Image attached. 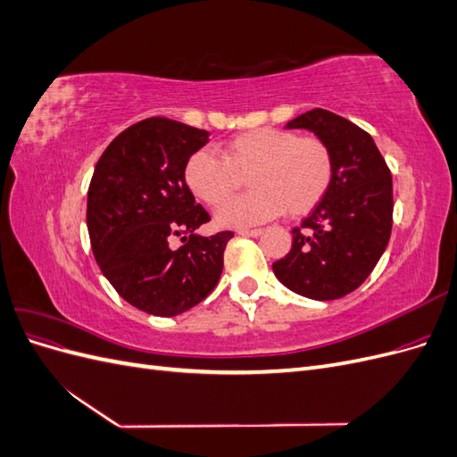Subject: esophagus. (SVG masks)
<instances>
[{
	"label": "esophagus",
	"mask_w": 457,
	"mask_h": 457,
	"mask_svg": "<svg viewBox=\"0 0 457 457\" xmlns=\"http://www.w3.org/2000/svg\"><path fill=\"white\" fill-rule=\"evenodd\" d=\"M240 237H252V238H257L262 234V228H240L238 230Z\"/></svg>",
	"instance_id": "obj_1"
}]
</instances>
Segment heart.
Listing matches in <instances>:
<instances>
[{"label":"heart","mask_w":457,"mask_h":457,"mask_svg":"<svg viewBox=\"0 0 457 457\" xmlns=\"http://www.w3.org/2000/svg\"><path fill=\"white\" fill-rule=\"evenodd\" d=\"M248 173L253 188L245 197L220 205L219 227L247 228L280 215L311 212L322 200L334 177L329 148L314 137L282 129L245 131L220 146V158L210 150L192 152L183 168L187 188L207 205H219Z\"/></svg>","instance_id":"1"}]
</instances>
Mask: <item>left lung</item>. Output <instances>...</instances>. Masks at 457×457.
Returning <instances> with one entry per match:
<instances>
[{
    "mask_svg": "<svg viewBox=\"0 0 457 457\" xmlns=\"http://www.w3.org/2000/svg\"><path fill=\"white\" fill-rule=\"evenodd\" d=\"M286 129L314 133L331 152L334 177L272 270L303 297L339 299L368 278L389 244L393 177L371 137L329 110H309Z\"/></svg>",
    "mask_w": 457,
    "mask_h": 457,
    "instance_id": "8db88e82",
    "label": "left lung"
}]
</instances>
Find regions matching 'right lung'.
I'll return each mask as SVG.
<instances>
[{
  "instance_id": "right-lung-1",
  "label": "right lung",
  "mask_w": 457,
  "mask_h": 457,
  "mask_svg": "<svg viewBox=\"0 0 457 457\" xmlns=\"http://www.w3.org/2000/svg\"><path fill=\"white\" fill-rule=\"evenodd\" d=\"M210 131L148 118L121 131L95 165L87 230L106 280L129 305L177 316L212 294L223 272L230 230L196 234L210 215L183 179L185 162ZM173 236L186 244L171 248Z\"/></svg>"
}]
</instances>
